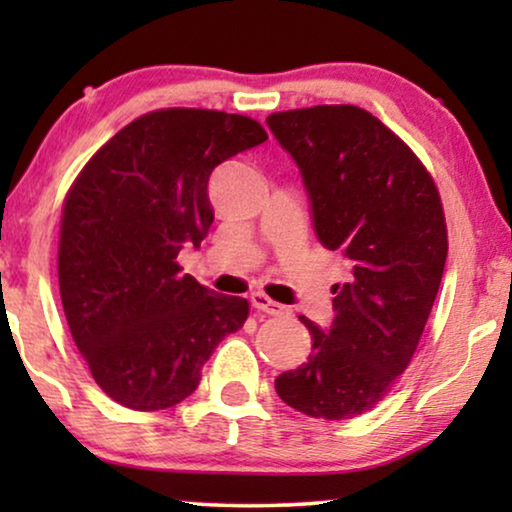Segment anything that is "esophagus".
<instances>
[{
	"label": "esophagus",
	"instance_id": "1",
	"mask_svg": "<svg viewBox=\"0 0 512 512\" xmlns=\"http://www.w3.org/2000/svg\"><path fill=\"white\" fill-rule=\"evenodd\" d=\"M249 303H251V307H254V310L265 312V314H272V317H279V314L286 312L284 305L275 303V300L265 296V293H251Z\"/></svg>",
	"mask_w": 512,
	"mask_h": 512
}]
</instances>
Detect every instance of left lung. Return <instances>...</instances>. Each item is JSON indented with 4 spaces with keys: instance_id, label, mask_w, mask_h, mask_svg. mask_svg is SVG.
<instances>
[{
    "instance_id": "1",
    "label": "left lung",
    "mask_w": 512,
    "mask_h": 512,
    "mask_svg": "<svg viewBox=\"0 0 512 512\" xmlns=\"http://www.w3.org/2000/svg\"><path fill=\"white\" fill-rule=\"evenodd\" d=\"M265 123L298 165L317 240L349 268L333 286L331 326L300 317L312 352L275 389L307 417H359L408 368L436 300L447 258L438 188L366 109L321 104Z\"/></svg>"
}]
</instances>
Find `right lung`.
<instances>
[{"instance_id":"add662e5","label":"right lung","mask_w":512,"mask_h":512,"mask_svg":"<svg viewBox=\"0 0 512 512\" xmlns=\"http://www.w3.org/2000/svg\"><path fill=\"white\" fill-rule=\"evenodd\" d=\"M265 139L247 116L160 109L125 125L74 181L62 209V307L95 382L125 408L184 401L216 345L247 321V300L181 275L177 256L212 226L214 167Z\"/></svg>"}]
</instances>
